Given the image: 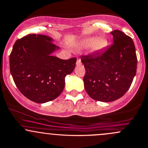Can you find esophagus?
Listing matches in <instances>:
<instances>
[{"label":"esophagus","mask_w":148,"mask_h":148,"mask_svg":"<svg viewBox=\"0 0 148 148\" xmlns=\"http://www.w3.org/2000/svg\"><path fill=\"white\" fill-rule=\"evenodd\" d=\"M81 60H80V59H77V63H76V65H81Z\"/></svg>","instance_id":"1"}]
</instances>
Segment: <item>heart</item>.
I'll list each match as a JSON object with an SVG mask.
<instances>
[{
  "mask_svg": "<svg viewBox=\"0 0 148 148\" xmlns=\"http://www.w3.org/2000/svg\"><path fill=\"white\" fill-rule=\"evenodd\" d=\"M108 45L107 40L103 37H90L81 40L77 44V48L80 50L86 49L90 47V53H95L104 49Z\"/></svg>",
  "mask_w": 148,
  "mask_h": 148,
  "instance_id": "b5f03b06",
  "label": "heart"
}]
</instances>
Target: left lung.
<instances>
[{
    "instance_id": "8db88e82",
    "label": "left lung",
    "mask_w": 148,
    "mask_h": 148,
    "mask_svg": "<svg viewBox=\"0 0 148 148\" xmlns=\"http://www.w3.org/2000/svg\"><path fill=\"white\" fill-rule=\"evenodd\" d=\"M113 44L94 56H83L87 93L93 100L112 102L128 90L136 75L137 60L132 39L118 30L111 32Z\"/></svg>"
}]
</instances>
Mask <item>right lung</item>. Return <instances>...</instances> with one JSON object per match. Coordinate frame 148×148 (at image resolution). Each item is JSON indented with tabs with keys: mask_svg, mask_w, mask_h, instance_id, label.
<instances>
[{
	"mask_svg": "<svg viewBox=\"0 0 148 148\" xmlns=\"http://www.w3.org/2000/svg\"><path fill=\"white\" fill-rule=\"evenodd\" d=\"M49 36L29 34L16 41L10 55V70L21 93L37 103L57 98L65 77L73 71L76 58L62 60L53 56L60 49Z\"/></svg>",
	"mask_w": 148,
	"mask_h": 148,
	"instance_id": "1",
	"label": "right lung"
}]
</instances>
